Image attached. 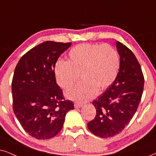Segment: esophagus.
Here are the masks:
<instances>
[{"instance_id":"esophagus-1","label":"esophagus","mask_w":156,"mask_h":156,"mask_svg":"<svg viewBox=\"0 0 156 156\" xmlns=\"http://www.w3.org/2000/svg\"><path fill=\"white\" fill-rule=\"evenodd\" d=\"M74 106H75V107H76V108H80V107H82L83 106V104H81V103H75Z\"/></svg>"}]
</instances>
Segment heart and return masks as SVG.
I'll return each mask as SVG.
<instances>
[{
  "instance_id": "obj_1",
  "label": "heart",
  "mask_w": 156,
  "mask_h": 156,
  "mask_svg": "<svg viewBox=\"0 0 156 156\" xmlns=\"http://www.w3.org/2000/svg\"><path fill=\"white\" fill-rule=\"evenodd\" d=\"M119 56L108 44L83 43L73 47L68 52V61L55 63L57 83L68 89L81 78V81L67 91L68 98L77 101H86L112 84L119 72Z\"/></svg>"
}]
</instances>
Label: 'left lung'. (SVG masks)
<instances>
[{"label":"left lung","mask_w":156,"mask_h":156,"mask_svg":"<svg viewBox=\"0 0 156 156\" xmlns=\"http://www.w3.org/2000/svg\"><path fill=\"white\" fill-rule=\"evenodd\" d=\"M120 56V67L116 79L98 98L92 102L96 110L88 129L100 137H111L125 129L135 115L144 87L141 66L134 53L119 42L116 43Z\"/></svg>","instance_id":"left-lung-1"}]
</instances>
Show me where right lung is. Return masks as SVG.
<instances>
[{"label": "right lung", "instance_id": "add662e5", "mask_svg": "<svg viewBox=\"0 0 156 156\" xmlns=\"http://www.w3.org/2000/svg\"><path fill=\"white\" fill-rule=\"evenodd\" d=\"M71 42L47 41L23 55L16 66L12 88L13 109L31 137L47 140L61 130L73 102L66 100L56 83L55 66Z\"/></svg>", "mask_w": 156, "mask_h": 156}]
</instances>
